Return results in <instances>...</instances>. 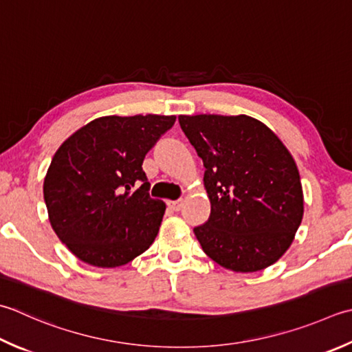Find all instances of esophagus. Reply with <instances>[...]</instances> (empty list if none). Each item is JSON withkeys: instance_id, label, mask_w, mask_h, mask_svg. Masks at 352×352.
<instances>
[{"instance_id": "obj_1", "label": "esophagus", "mask_w": 352, "mask_h": 352, "mask_svg": "<svg viewBox=\"0 0 352 352\" xmlns=\"http://www.w3.org/2000/svg\"><path fill=\"white\" fill-rule=\"evenodd\" d=\"M168 206L172 209L178 212L182 208H183V199H177V201H168Z\"/></svg>"}]
</instances>
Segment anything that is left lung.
<instances>
[{"label": "left lung", "instance_id": "obj_1", "mask_svg": "<svg viewBox=\"0 0 352 352\" xmlns=\"http://www.w3.org/2000/svg\"><path fill=\"white\" fill-rule=\"evenodd\" d=\"M204 163L209 221L194 229L204 253L232 272L270 267L292 245L304 192L290 151L250 116H178Z\"/></svg>", "mask_w": 352, "mask_h": 352}]
</instances>
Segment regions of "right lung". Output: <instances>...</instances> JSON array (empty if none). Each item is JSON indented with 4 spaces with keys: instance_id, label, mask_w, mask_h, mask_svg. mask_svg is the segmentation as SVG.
Masks as SVG:
<instances>
[{
    "instance_id": "add662e5",
    "label": "right lung",
    "mask_w": 352,
    "mask_h": 352,
    "mask_svg": "<svg viewBox=\"0 0 352 352\" xmlns=\"http://www.w3.org/2000/svg\"><path fill=\"white\" fill-rule=\"evenodd\" d=\"M175 116H103L54 153L44 178L48 219L82 263L114 268L154 239L166 204L149 197L142 163Z\"/></svg>"
}]
</instances>
